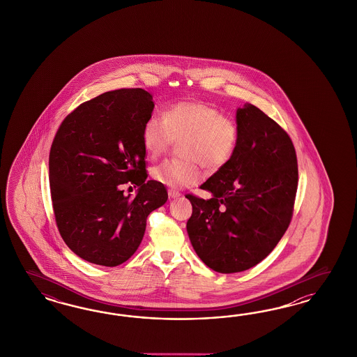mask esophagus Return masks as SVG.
I'll use <instances>...</instances> for the list:
<instances>
[{"label": "esophagus", "instance_id": "34e87169", "mask_svg": "<svg viewBox=\"0 0 357 357\" xmlns=\"http://www.w3.org/2000/svg\"><path fill=\"white\" fill-rule=\"evenodd\" d=\"M169 196L172 197V199H176V197H179L181 196V192L179 191H176V190H173V188H169Z\"/></svg>", "mask_w": 357, "mask_h": 357}]
</instances>
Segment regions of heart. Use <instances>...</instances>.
I'll use <instances>...</instances> for the list:
<instances>
[{
	"mask_svg": "<svg viewBox=\"0 0 357 357\" xmlns=\"http://www.w3.org/2000/svg\"><path fill=\"white\" fill-rule=\"evenodd\" d=\"M142 145L151 158L180 141L182 158L166 160L151 169L160 183L183 188L202 179V167L216 173L231 161L237 151L239 128L236 120L204 102H176L161 114H153L142 127Z\"/></svg>",
	"mask_w": 357,
	"mask_h": 357,
	"instance_id": "1",
	"label": "heart"
}]
</instances>
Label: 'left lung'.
Wrapping results in <instances>:
<instances>
[{"label": "left lung", "instance_id": "1", "mask_svg": "<svg viewBox=\"0 0 357 357\" xmlns=\"http://www.w3.org/2000/svg\"><path fill=\"white\" fill-rule=\"evenodd\" d=\"M239 141L225 167L185 197L192 204L187 233L199 258L221 273L257 266L276 248L293 216L298 184L289 135L252 105L237 109Z\"/></svg>", "mask_w": 357, "mask_h": 357}]
</instances>
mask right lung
I'll use <instances>...</instances> for the list:
<instances>
[{
  "label": "right lung",
  "instance_id": "1",
  "mask_svg": "<svg viewBox=\"0 0 357 357\" xmlns=\"http://www.w3.org/2000/svg\"><path fill=\"white\" fill-rule=\"evenodd\" d=\"M144 89H119L84 102L60 124L50 151L56 225L79 258L115 267L140 246L146 218L167 200L146 181L142 127L153 112ZM124 183L139 186L130 199ZM132 190V187H130Z\"/></svg>",
  "mask_w": 357,
  "mask_h": 357
}]
</instances>
